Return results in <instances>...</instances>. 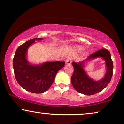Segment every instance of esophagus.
I'll list each match as a JSON object with an SVG mask.
<instances>
[{"mask_svg":"<svg viewBox=\"0 0 124 124\" xmlns=\"http://www.w3.org/2000/svg\"><path fill=\"white\" fill-rule=\"evenodd\" d=\"M65 62H66V64L71 63H72V59H71L70 58H68V59H66V61H65Z\"/></svg>","mask_w":124,"mask_h":124,"instance_id":"1","label":"esophagus"}]
</instances>
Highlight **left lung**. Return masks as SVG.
I'll return each instance as SVG.
<instances>
[{"label":"left lung","instance_id":"obj_1","mask_svg":"<svg viewBox=\"0 0 124 124\" xmlns=\"http://www.w3.org/2000/svg\"><path fill=\"white\" fill-rule=\"evenodd\" d=\"M100 57L105 61L107 70L103 79L99 81L93 80L87 75L83 69L85 60L79 63H72L74 71L71 77V82L75 89L79 93L88 96L95 94L103 90L109 84L113 73V62L110 52L106 49H100L90 55L86 61Z\"/></svg>","mask_w":124,"mask_h":124}]
</instances>
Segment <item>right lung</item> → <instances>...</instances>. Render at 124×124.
Masks as SVG:
<instances>
[{
    "label": "right lung",
    "mask_w": 124,
    "mask_h": 124,
    "mask_svg": "<svg viewBox=\"0 0 124 124\" xmlns=\"http://www.w3.org/2000/svg\"><path fill=\"white\" fill-rule=\"evenodd\" d=\"M42 39L33 38L20 45L13 59L17 82L25 90L34 93H42L48 90L53 83L56 73L65 63L64 61H55L34 65L28 62L26 58L28 47L34 43L35 40Z\"/></svg>",
    "instance_id": "obj_1"
}]
</instances>
